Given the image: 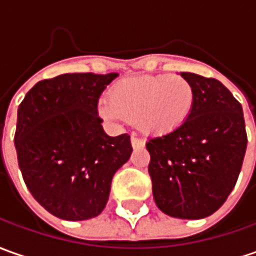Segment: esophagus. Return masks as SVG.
<instances>
[{"label": "esophagus", "mask_w": 256, "mask_h": 256, "mask_svg": "<svg viewBox=\"0 0 256 256\" xmlns=\"http://www.w3.org/2000/svg\"><path fill=\"white\" fill-rule=\"evenodd\" d=\"M142 146H144V142H142V138H138L136 136H132V147L133 148H142Z\"/></svg>", "instance_id": "1"}]
</instances>
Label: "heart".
Here are the masks:
<instances>
[{
	"label": "heart",
	"instance_id": "heart-1",
	"mask_svg": "<svg viewBox=\"0 0 256 256\" xmlns=\"http://www.w3.org/2000/svg\"><path fill=\"white\" fill-rule=\"evenodd\" d=\"M194 90L182 76H142L119 81L109 99L99 102V114L109 122H137L146 134L178 130L194 110Z\"/></svg>",
	"mask_w": 256,
	"mask_h": 256
}]
</instances>
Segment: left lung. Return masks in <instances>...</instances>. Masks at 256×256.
<instances>
[{
  "label": "left lung",
  "mask_w": 256,
  "mask_h": 256,
  "mask_svg": "<svg viewBox=\"0 0 256 256\" xmlns=\"http://www.w3.org/2000/svg\"><path fill=\"white\" fill-rule=\"evenodd\" d=\"M194 90V110L178 130L146 142L152 194L165 214L198 220L223 206L246 150L242 106L214 78L180 72Z\"/></svg>",
  "instance_id": "left-lung-1"
}]
</instances>
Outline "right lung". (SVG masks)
<instances>
[{
    "label": "right lung",
    "mask_w": 256,
    "mask_h": 256,
    "mask_svg": "<svg viewBox=\"0 0 256 256\" xmlns=\"http://www.w3.org/2000/svg\"><path fill=\"white\" fill-rule=\"evenodd\" d=\"M118 76L43 80L19 105L14 140L19 168L33 198L58 218L100 214L114 175L132 156L130 136H108L98 116L99 96Z\"/></svg>",
    "instance_id": "add662e5"
}]
</instances>
